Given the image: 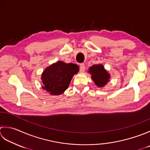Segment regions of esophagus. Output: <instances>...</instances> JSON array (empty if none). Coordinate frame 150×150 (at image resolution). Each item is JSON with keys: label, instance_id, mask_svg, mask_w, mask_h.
<instances>
[{"label": "esophagus", "instance_id": "1", "mask_svg": "<svg viewBox=\"0 0 150 150\" xmlns=\"http://www.w3.org/2000/svg\"><path fill=\"white\" fill-rule=\"evenodd\" d=\"M85 68H86V67H85L84 64H81V65H80V72L81 73H83L84 71Z\"/></svg>", "mask_w": 150, "mask_h": 150}]
</instances>
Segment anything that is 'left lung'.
Listing matches in <instances>:
<instances>
[{
	"label": "left lung",
	"instance_id": "left-lung-1",
	"mask_svg": "<svg viewBox=\"0 0 150 150\" xmlns=\"http://www.w3.org/2000/svg\"><path fill=\"white\" fill-rule=\"evenodd\" d=\"M88 73L91 74V77L98 87H103L109 81L110 74L101 64H96L90 67Z\"/></svg>",
	"mask_w": 150,
	"mask_h": 150
}]
</instances>
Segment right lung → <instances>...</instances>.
Masks as SVG:
<instances>
[{
  "instance_id": "right-lung-1",
  "label": "right lung",
  "mask_w": 150,
  "mask_h": 150,
  "mask_svg": "<svg viewBox=\"0 0 150 150\" xmlns=\"http://www.w3.org/2000/svg\"><path fill=\"white\" fill-rule=\"evenodd\" d=\"M79 67L77 64H66L58 61L47 67L42 73L43 86L51 95H60L68 88L75 74H77Z\"/></svg>"
}]
</instances>
